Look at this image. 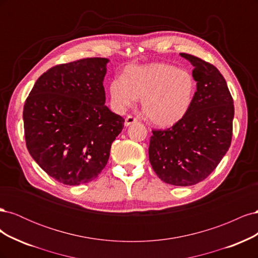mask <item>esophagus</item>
Here are the masks:
<instances>
[{"instance_id":"1","label":"esophagus","mask_w":258,"mask_h":258,"mask_svg":"<svg viewBox=\"0 0 258 258\" xmlns=\"http://www.w3.org/2000/svg\"><path fill=\"white\" fill-rule=\"evenodd\" d=\"M136 122H138V119L136 118V117L129 115V116L126 117V119H124V126L129 127V126H131L132 123H136Z\"/></svg>"}]
</instances>
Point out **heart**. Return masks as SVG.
Wrapping results in <instances>:
<instances>
[{"mask_svg": "<svg viewBox=\"0 0 258 258\" xmlns=\"http://www.w3.org/2000/svg\"><path fill=\"white\" fill-rule=\"evenodd\" d=\"M108 91L116 110L124 111L141 99L146 119L157 127L169 128L188 114L196 97L197 81L186 70L154 62L128 66L122 79L111 82Z\"/></svg>", "mask_w": 258, "mask_h": 258, "instance_id": "1", "label": "heart"}]
</instances>
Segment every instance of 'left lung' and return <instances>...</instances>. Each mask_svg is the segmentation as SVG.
Here are the masks:
<instances>
[{
    "label": "left lung",
    "mask_w": 258,
    "mask_h": 258,
    "mask_svg": "<svg viewBox=\"0 0 258 258\" xmlns=\"http://www.w3.org/2000/svg\"><path fill=\"white\" fill-rule=\"evenodd\" d=\"M179 54L194 67L196 97L178 123L153 131L148 156L161 181L190 186L209 176L227 153L235 107L228 86L214 66L188 53Z\"/></svg>",
    "instance_id": "8db88e82"
}]
</instances>
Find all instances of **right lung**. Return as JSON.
Masks as SVG:
<instances>
[{"label":"right lung","mask_w":258,"mask_h":258,"mask_svg":"<svg viewBox=\"0 0 258 258\" xmlns=\"http://www.w3.org/2000/svg\"><path fill=\"white\" fill-rule=\"evenodd\" d=\"M106 58L49 69L23 106L27 148L49 176L66 185L95 179L106 166L124 119L105 105Z\"/></svg>","instance_id":"obj_1"}]
</instances>
